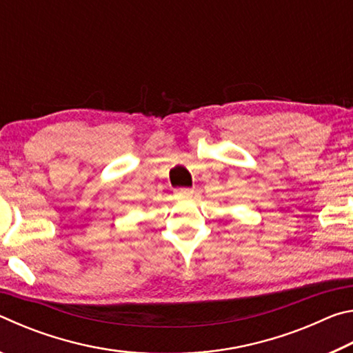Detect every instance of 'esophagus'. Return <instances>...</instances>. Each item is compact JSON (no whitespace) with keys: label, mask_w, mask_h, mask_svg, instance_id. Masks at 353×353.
Wrapping results in <instances>:
<instances>
[{"label":"esophagus","mask_w":353,"mask_h":353,"mask_svg":"<svg viewBox=\"0 0 353 353\" xmlns=\"http://www.w3.org/2000/svg\"><path fill=\"white\" fill-rule=\"evenodd\" d=\"M193 193L194 191L191 190V188H179V190H176V198L177 199H191L193 198Z\"/></svg>","instance_id":"obj_1"}]
</instances>
